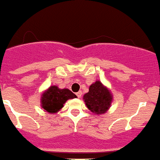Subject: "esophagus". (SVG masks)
<instances>
[{
    "mask_svg": "<svg viewBox=\"0 0 160 160\" xmlns=\"http://www.w3.org/2000/svg\"><path fill=\"white\" fill-rule=\"evenodd\" d=\"M82 94V91H78V93H76V95H77L78 98L81 97Z\"/></svg>",
    "mask_w": 160,
    "mask_h": 160,
    "instance_id": "34e87169",
    "label": "esophagus"
}]
</instances>
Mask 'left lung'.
<instances>
[{"label":"left lung","mask_w":160,"mask_h":160,"mask_svg":"<svg viewBox=\"0 0 160 160\" xmlns=\"http://www.w3.org/2000/svg\"><path fill=\"white\" fill-rule=\"evenodd\" d=\"M87 108L97 114H104L111 106L112 96L99 81L93 83L89 88V92L84 95Z\"/></svg>","instance_id":"obj_1"}]
</instances>
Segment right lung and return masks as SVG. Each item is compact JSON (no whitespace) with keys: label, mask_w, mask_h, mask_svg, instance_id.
Masks as SVG:
<instances>
[{"label":"right lung","mask_w":160,"mask_h":160,"mask_svg":"<svg viewBox=\"0 0 160 160\" xmlns=\"http://www.w3.org/2000/svg\"><path fill=\"white\" fill-rule=\"evenodd\" d=\"M76 98V95L68 89H59L56 86L50 87L42 94V106L49 113H55L63 107L68 99Z\"/></svg>","instance_id":"right-lung-1"}]
</instances>
